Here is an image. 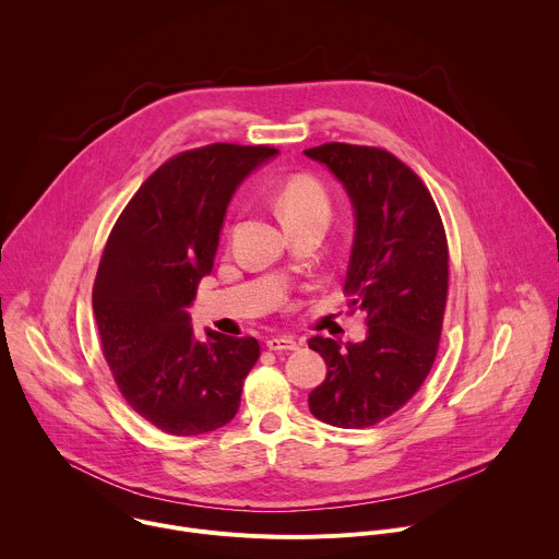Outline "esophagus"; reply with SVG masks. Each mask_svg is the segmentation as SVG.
Returning <instances> with one entry per match:
<instances>
[{
  "label": "esophagus",
  "mask_w": 559,
  "mask_h": 559,
  "mask_svg": "<svg viewBox=\"0 0 559 559\" xmlns=\"http://www.w3.org/2000/svg\"><path fill=\"white\" fill-rule=\"evenodd\" d=\"M267 347L272 352H294V349L300 347V343L294 336H272L267 341Z\"/></svg>",
  "instance_id": "34e87169"
}]
</instances>
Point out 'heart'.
<instances>
[{"label":"heart","mask_w":559,"mask_h":559,"mask_svg":"<svg viewBox=\"0 0 559 559\" xmlns=\"http://www.w3.org/2000/svg\"><path fill=\"white\" fill-rule=\"evenodd\" d=\"M276 210L278 216L285 221L309 216V214H323L330 212V201L323 186L307 175H296L287 179L276 192Z\"/></svg>","instance_id":"b5f03b06"}]
</instances>
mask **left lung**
I'll return each instance as SVG.
<instances>
[{
  "instance_id": "1",
  "label": "left lung",
  "mask_w": 559,
  "mask_h": 559,
  "mask_svg": "<svg viewBox=\"0 0 559 559\" xmlns=\"http://www.w3.org/2000/svg\"><path fill=\"white\" fill-rule=\"evenodd\" d=\"M345 188L354 243L349 305L367 313L360 343L313 336L328 376L309 412L343 429L371 427L409 403L438 354L449 287L447 236L425 183L380 147L325 143L305 150Z\"/></svg>"
}]
</instances>
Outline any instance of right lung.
<instances>
[{"label": "right lung", "instance_id": "obj_1", "mask_svg": "<svg viewBox=\"0 0 559 559\" xmlns=\"http://www.w3.org/2000/svg\"><path fill=\"white\" fill-rule=\"evenodd\" d=\"M278 150L214 143L158 168L121 212L93 287L104 356L126 403L173 436L227 425L259 360L257 338L205 330L188 307L214 267L227 205Z\"/></svg>", "mask_w": 559, "mask_h": 559}]
</instances>
